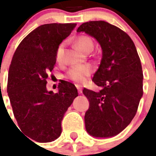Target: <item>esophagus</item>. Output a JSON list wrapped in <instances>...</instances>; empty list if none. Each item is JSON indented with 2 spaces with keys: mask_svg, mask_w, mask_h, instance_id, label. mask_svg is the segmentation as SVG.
Listing matches in <instances>:
<instances>
[{
  "mask_svg": "<svg viewBox=\"0 0 156 156\" xmlns=\"http://www.w3.org/2000/svg\"><path fill=\"white\" fill-rule=\"evenodd\" d=\"M76 87H77V89H78V93H79V94H81V93L83 92V90H82V87H81L80 85L77 84V85H76Z\"/></svg>",
  "mask_w": 156,
  "mask_h": 156,
  "instance_id": "obj_1",
  "label": "esophagus"
}]
</instances>
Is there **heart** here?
<instances>
[{
  "instance_id": "heart-1",
  "label": "heart",
  "mask_w": 156,
  "mask_h": 156,
  "mask_svg": "<svg viewBox=\"0 0 156 156\" xmlns=\"http://www.w3.org/2000/svg\"><path fill=\"white\" fill-rule=\"evenodd\" d=\"M76 44L80 49L85 52H90L94 48V42L92 39L88 35L78 36L76 40ZM64 48H65V44L62 43L59 45L56 49V60L59 63H61L63 61ZM91 72H92V68L90 66H73L68 71L67 77L70 80L74 81L76 83H83L90 75Z\"/></svg>"
}]
</instances>
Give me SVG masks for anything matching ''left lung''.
<instances>
[{
    "label": "left lung",
    "instance_id": "1",
    "mask_svg": "<svg viewBox=\"0 0 156 156\" xmlns=\"http://www.w3.org/2000/svg\"><path fill=\"white\" fill-rule=\"evenodd\" d=\"M77 32L94 37L102 48L100 67L92 79L101 90H83L90 103L84 117L86 129L95 138L113 137L129 125L143 96L140 58L131 38L107 22L84 23Z\"/></svg>",
    "mask_w": 156,
    "mask_h": 156
}]
</instances>
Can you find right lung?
Returning <instances> with one entry per match:
<instances>
[{"mask_svg": "<svg viewBox=\"0 0 156 156\" xmlns=\"http://www.w3.org/2000/svg\"><path fill=\"white\" fill-rule=\"evenodd\" d=\"M76 23H50L35 28L13 54L7 92L20 130L38 143L60 137L61 121L78 96L73 83L62 81L58 92L47 90V78L56 64V52Z\"/></svg>", "mask_w": 156, "mask_h": 156, "instance_id": "right-lung-1", "label": "right lung"}]
</instances>
